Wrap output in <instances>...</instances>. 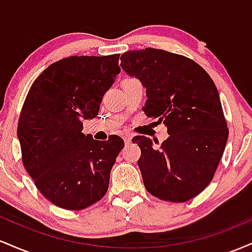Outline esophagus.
Returning a JSON list of instances; mask_svg holds the SVG:
<instances>
[{
  "label": "esophagus",
  "mask_w": 252,
  "mask_h": 252,
  "mask_svg": "<svg viewBox=\"0 0 252 252\" xmlns=\"http://www.w3.org/2000/svg\"><path fill=\"white\" fill-rule=\"evenodd\" d=\"M131 136L130 135H126L124 136V142H126V144H129L130 142H131Z\"/></svg>",
  "instance_id": "esophagus-1"
}]
</instances>
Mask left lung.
<instances>
[{
  "label": "left lung",
  "instance_id": "8db88e82",
  "mask_svg": "<svg viewBox=\"0 0 252 252\" xmlns=\"http://www.w3.org/2000/svg\"><path fill=\"white\" fill-rule=\"evenodd\" d=\"M121 66L146 88L144 114L169 135L160 148L144 136L132 138L146 189L166 201L194 198L212 181L228 136L212 78L192 59L156 48L126 52Z\"/></svg>",
  "mask_w": 252,
  "mask_h": 252
}]
</instances>
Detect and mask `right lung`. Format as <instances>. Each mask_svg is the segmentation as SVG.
<instances>
[{"instance_id":"add662e5","label":"right lung","mask_w":252,"mask_h":252,"mask_svg":"<svg viewBox=\"0 0 252 252\" xmlns=\"http://www.w3.org/2000/svg\"><path fill=\"white\" fill-rule=\"evenodd\" d=\"M118 59L63 58L36 78L26 97L17 124L22 162L41 194L62 209L84 210L108 190L124 141L111 135L100 142L82 130L121 72Z\"/></svg>"}]
</instances>
